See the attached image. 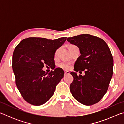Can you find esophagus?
<instances>
[{
	"label": "esophagus",
	"mask_w": 124,
	"mask_h": 124,
	"mask_svg": "<svg viewBox=\"0 0 124 124\" xmlns=\"http://www.w3.org/2000/svg\"><path fill=\"white\" fill-rule=\"evenodd\" d=\"M70 72H68V71H65L64 72V74L65 75H67V74H70Z\"/></svg>",
	"instance_id": "34e87169"
}]
</instances>
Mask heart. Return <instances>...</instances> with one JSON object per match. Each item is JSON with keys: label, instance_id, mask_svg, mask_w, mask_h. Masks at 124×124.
Wrapping results in <instances>:
<instances>
[{"label": "heart", "instance_id": "b5f03b06", "mask_svg": "<svg viewBox=\"0 0 124 124\" xmlns=\"http://www.w3.org/2000/svg\"><path fill=\"white\" fill-rule=\"evenodd\" d=\"M74 46H76L75 45H70V47H74ZM58 50H57V51H56L55 52V56H57V53H58ZM58 66H59L60 68H61L62 69H63V70H68L70 68V63L68 62H63L60 63L58 65Z\"/></svg>", "mask_w": 124, "mask_h": 124}]
</instances>
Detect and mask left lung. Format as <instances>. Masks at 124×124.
<instances>
[{
	"label": "left lung",
	"instance_id": "1",
	"mask_svg": "<svg viewBox=\"0 0 124 124\" xmlns=\"http://www.w3.org/2000/svg\"><path fill=\"white\" fill-rule=\"evenodd\" d=\"M67 41L78 46L81 55L75 62V72L70 85L73 97L86 106L97 103L108 89L113 73V58L109 47L102 39L88 34L69 37Z\"/></svg>",
	"mask_w": 124,
	"mask_h": 124
}]
</instances>
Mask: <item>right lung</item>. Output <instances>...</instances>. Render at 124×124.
<instances>
[{
    "label": "right lung",
    "instance_id": "right-lung-1",
    "mask_svg": "<svg viewBox=\"0 0 124 124\" xmlns=\"http://www.w3.org/2000/svg\"><path fill=\"white\" fill-rule=\"evenodd\" d=\"M66 39L67 37L55 40L29 37L15 49L12 67L16 85L22 97L31 104L40 106L46 102L63 78L64 72L61 68H55L49 74L42 68L44 65L55 66L54 53Z\"/></svg>",
    "mask_w": 124,
    "mask_h": 124
}]
</instances>
